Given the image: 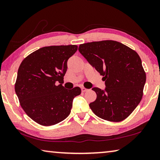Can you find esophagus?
I'll use <instances>...</instances> for the list:
<instances>
[{"mask_svg": "<svg viewBox=\"0 0 160 160\" xmlns=\"http://www.w3.org/2000/svg\"><path fill=\"white\" fill-rule=\"evenodd\" d=\"M81 90H82V92H87V91L88 90V89H86V88H81Z\"/></svg>", "mask_w": 160, "mask_h": 160, "instance_id": "34e87169", "label": "esophagus"}]
</instances>
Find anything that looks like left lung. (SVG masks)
I'll list each match as a JSON object with an SVG mask.
<instances>
[{
  "label": "left lung",
  "mask_w": 160,
  "mask_h": 160,
  "mask_svg": "<svg viewBox=\"0 0 160 160\" xmlns=\"http://www.w3.org/2000/svg\"><path fill=\"white\" fill-rule=\"evenodd\" d=\"M80 53L105 81L104 90H92L97 99L90 104L94 114L119 122L133 112L141 101L146 75L140 56L120 42L105 40L80 44Z\"/></svg>",
  "instance_id": "left-lung-1"
}]
</instances>
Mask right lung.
<instances>
[{"instance_id":"obj_1","label":"right lung","mask_w":160,"mask_h":160,"mask_svg":"<svg viewBox=\"0 0 160 160\" xmlns=\"http://www.w3.org/2000/svg\"><path fill=\"white\" fill-rule=\"evenodd\" d=\"M76 45L50 46L34 51L24 59L18 71L15 90L23 110L35 122L52 126L70 113L79 87L67 90L62 85L69 58ZM61 83L58 86L56 83Z\"/></svg>"}]
</instances>
